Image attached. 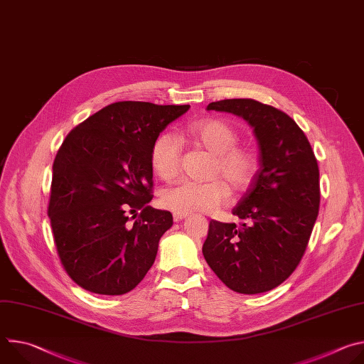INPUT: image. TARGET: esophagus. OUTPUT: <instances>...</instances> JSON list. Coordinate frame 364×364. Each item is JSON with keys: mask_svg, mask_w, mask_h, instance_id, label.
Wrapping results in <instances>:
<instances>
[{"mask_svg": "<svg viewBox=\"0 0 364 364\" xmlns=\"http://www.w3.org/2000/svg\"><path fill=\"white\" fill-rule=\"evenodd\" d=\"M187 218V215H181V213H174V220L176 222H180V220H183V219H186Z\"/></svg>", "mask_w": 364, "mask_h": 364, "instance_id": "obj_1", "label": "esophagus"}]
</instances>
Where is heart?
I'll use <instances>...</instances> for the list:
<instances>
[{
  "label": "heart",
  "instance_id": "heart-1",
  "mask_svg": "<svg viewBox=\"0 0 364 364\" xmlns=\"http://www.w3.org/2000/svg\"><path fill=\"white\" fill-rule=\"evenodd\" d=\"M191 139L216 155L212 177L207 183L180 181L163 191L161 200L174 213H207L225 204L235 191L246 190L257 171V155L252 148L236 145V129L223 119L207 118L187 128ZM151 166L163 180H173L181 168V142L173 134H161L151 148ZM224 180L222 181L221 178Z\"/></svg>",
  "mask_w": 364,
  "mask_h": 364
}]
</instances>
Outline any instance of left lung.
Returning <instances> with one entry per match:
<instances>
[{"label":"left lung","instance_id":"1","mask_svg":"<svg viewBox=\"0 0 364 364\" xmlns=\"http://www.w3.org/2000/svg\"><path fill=\"white\" fill-rule=\"evenodd\" d=\"M207 111L243 118L259 146V170L233 215L240 225L212 220L205 262L232 291L261 294L298 267L320 207V171L313 148L285 112L253 99L212 102Z\"/></svg>","mask_w":364,"mask_h":364}]
</instances>
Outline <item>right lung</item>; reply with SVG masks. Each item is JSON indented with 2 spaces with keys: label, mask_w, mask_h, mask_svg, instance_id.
I'll return each mask as SVG.
<instances>
[{
  "label": "right lung",
  "mask_w": 364,
  "mask_h": 364,
  "mask_svg": "<svg viewBox=\"0 0 364 364\" xmlns=\"http://www.w3.org/2000/svg\"><path fill=\"white\" fill-rule=\"evenodd\" d=\"M188 108L115 102L63 141L53 163L47 213L62 265L83 289L122 295L152 267L173 215L148 205L151 148ZM138 211L129 225V215Z\"/></svg>",
  "instance_id": "1"
}]
</instances>
